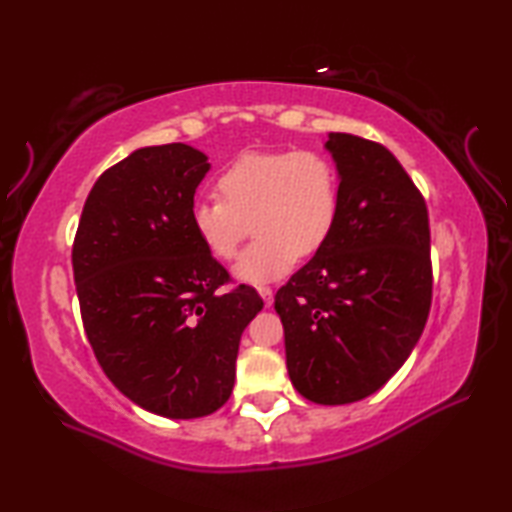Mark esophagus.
Returning <instances> with one entry per match:
<instances>
[{
	"mask_svg": "<svg viewBox=\"0 0 512 512\" xmlns=\"http://www.w3.org/2000/svg\"><path fill=\"white\" fill-rule=\"evenodd\" d=\"M257 291H259V296H262V300L266 302V305H271V302H273V289L271 287H257Z\"/></svg>",
	"mask_w": 512,
	"mask_h": 512,
	"instance_id": "obj_1",
	"label": "esophagus"
}]
</instances>
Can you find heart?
<instances>
[{
	"instance_id": "heart-1",
	"label": "heart",
	"mask_w": 512,
	"mask_h": 512,
	"mask_svg": "<svg viewBox=\"0 0 512 512\" xmlns=\"http://www.w3.org/2000/svg\"><path fill=\"white\" fill-rule=\"evenodd\" d=\"M216 194L192 205L194 235L228 262L250 223L255 241L235 275L259 284L287 275L298 255L311 257L327 244L341 214V173L320 151L244 153L219 173Z\"/></svg>"
}]
</instances>
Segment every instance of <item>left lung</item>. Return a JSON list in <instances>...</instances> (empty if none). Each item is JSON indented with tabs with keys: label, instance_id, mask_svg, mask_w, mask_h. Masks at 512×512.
Listing matches in <instances>:
<instances>
[{
	"label": "left lung",
	"instance_id": "8db88e82",
	"mask_svg": "<svg viewBox=\"0 0 512 512\" xmlns=\"http://www.w3.org/2000/svg\"><path fill=\"white\" fill-rule=\"evenodd\" d=\"M341 214L327 244L275 293L287 368L316 404L379 391L418 343L431 307L429 212L395 155L329 133Z\"/></svg>",
	"mask_w": 512,
	"mask_h": 512
}]
</instances>
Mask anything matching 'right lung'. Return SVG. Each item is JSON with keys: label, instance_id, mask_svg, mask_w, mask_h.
<instances>
[{"label": "right lung", "instance_id": "add662e5", "mask_svg": "<svg viewBox=\"0 0 512 512\" xmlns=\"http://www.w3.org/2000/svg\"><path fill=\"white\" fill-rule=\"evenodd\" d=\"M207 155L146 146L94 183L72 266L85 334L128 400L162 418H203L228 402L246 325L264 307L194 235L189 212Z\"/></svg>", "mask_w": 512, "mask_h": 512}]
</instances>
